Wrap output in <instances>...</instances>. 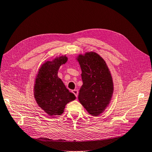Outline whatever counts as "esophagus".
<instances>
[{
    "mask_svg": "<svg viewBox=\"0 0 152 152\" xmlns=\"http://www.w3.org/2000/svg\"><path fill=\"white\" fill-rule=\"evenodd\" d=\"M72 92L74 95H75V96L76 97H78V90H74L72 91Z\"/></svg>",
    "mask_w": 152,
    "mask_h": 152,
    "instance_id": "34e87169",
    "label": "esophagus"
}]
</instances>
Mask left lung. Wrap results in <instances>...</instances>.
I'll use <instances>...</instances> for the list:
<instances>
[{
	"label": "left lung",
	"instance_id": "obj_1",
	"mask_svg": "<svg viewBox=\"0 0 152 152\" xmlns=\"http://www.w3.org/2000/svg\"><path fill=\"white\" fill-rule=\"evenodd\" d=\"M76 60L81 68L83 82L78 100L89 113L97 117L107 107L113 94L111 72L104 59L96 52L80 54Z\"/></svg>",
	"mask_w": 152,
	"mask_h": 152
}]
</instances>
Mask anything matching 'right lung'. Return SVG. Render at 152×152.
Listing matches in <instances>:
<instances>
[{"instance_id":"1","label":"right lung","mask_w":152,"mask_h":152,"mask_svg":"<svg viewBox=\"0 0 152 152\" xmlns=\"http://www.w3.org/2000/svg\"><path fill=\"white\" fill-rule=\"evenodd\" d=\"M67 61V56L62 55L45 61L35 77V99L39 107L50 117L62 115L66 104L76 99L74 94L69 91L58 77L59 68Z\"/></svg>"}]
</instances>
